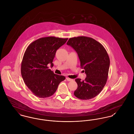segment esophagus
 Here are the masks:
<instances>
[{
    "instance_id": "34e87169",
    "label": "esophagus",
    "mask_w": 134,
    "mask_h": 134,
    "mask_svg": "<svg viewBox=\"0 0 134 134\" xmlns=\"http://www.w3.org/2000/svg\"><path fill=\"white\" fill-rule=\"evenodd\" d=\"M66 79H67V80L68 81H71L73 80L72 79H69V78H68V77H66Z\"/></svg>"
}]
</instances>
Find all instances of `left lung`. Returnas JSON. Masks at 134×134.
Returning <instances> with one entry per match:
<instances>
[{
    "mask_svg": "<svg viewBox=\"0 0 134 134\" xmlns=\"http://www.w3.org/2000/svg\"><path fill=\"white\" fill-rule=\"evenodd\" d=\"M67 44L76 52L87 75L85 80L75 79L77 88L74 94L81 100L92 99L99 94L107 82L110 66L107 52L100 43L86 36L70 38Z\"/></svg>",
    "mask_w": 134,
    "mask_h": 134,
    "instance_id": "obj_1",
    "label": "left lung"
}]
</instances>
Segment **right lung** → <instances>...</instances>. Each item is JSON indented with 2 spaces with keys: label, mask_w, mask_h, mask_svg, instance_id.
Returning a JSON list of instances; mask_svg holds the SVG:
<instances>
[{
  "label": "right lung",
  "mask_w": 134,
  "mask_h": 134,
  "mask_svg": "<svg viewBox=\"0 0 134 134\" xmlns=\"http://www.w3.org/2000/svg\"><path fill=\"white\" fill-rule=\"evenodd\" d=\"M68 38L46 37L36 40L27 47L21 63V74L24 82L33 94L45 98L54 94L59 83L65 79L63 75L54 74L53 67L57 50Z\"/></svg>",
  "instance_id": "right-lung-1"
}]
</instances>
